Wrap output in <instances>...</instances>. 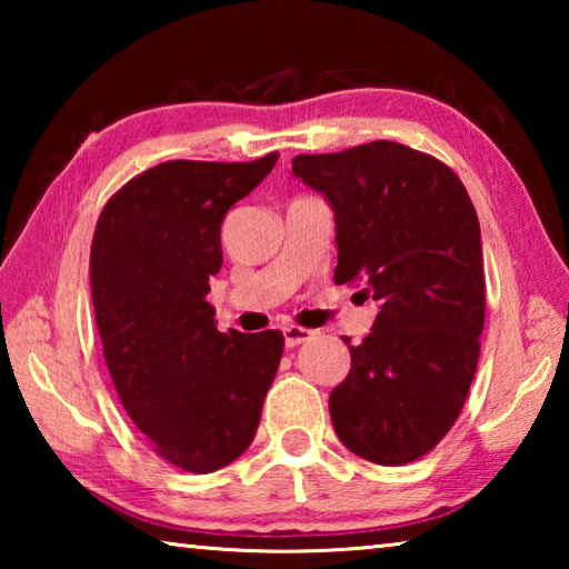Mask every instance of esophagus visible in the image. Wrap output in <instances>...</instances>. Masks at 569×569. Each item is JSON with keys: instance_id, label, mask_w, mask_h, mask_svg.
Returning a JSON list of instances; mask_svg holds the SVG:
<instances>
[{"instance_id": "esophagus-1", "label": "esophagus", "mask_w": 569, "mask_h": 569, "mask_svg": "<svg viewBox=\"0 0 569 569\" xmlns=\"http://www.w3.org/2000/svg\"><path fill=\"white\" fill-rule=\"evenodd\" d=\"M313 333H316V331H311V329H301V326H286V329H283V339H286V346H288V349H293V346H298V343L311 341V339H313Z\"/></svg>"}]
</instances>
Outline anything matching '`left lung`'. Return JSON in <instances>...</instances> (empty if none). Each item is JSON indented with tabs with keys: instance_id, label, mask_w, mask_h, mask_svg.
Instances as JSON below:
<instances>
[{
	"instance_id": "left-lung-1",
	"label": "left lung",
	"mask_w": 569,
	"mask_h": 569,
	"mask_svg": "<svg viewBox=\"0 0 569 569\" xmlns=\"http://www.w3.org/2000/svg\"><path fill=\"white\" fill-rule=\"evenodd\" d=\"M293 176L333 208L336 283L379 301L351 371L331 391L346 449L399 467L427 455L457 421L485 329L477 210L445 162L391 140L293 158Z\"/></svg>"
}]
</instances>
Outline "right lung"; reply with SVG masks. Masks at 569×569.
<instances>
[{
    "instance_id": "add662e5",
    "label": "right lung",
    "mask_w": 569,
    "mask_h": 569,
    "mask_svg": "<svg viewBox=\"0 0 569 569\" xmlns=\"http://www.w3.org/2000/svg\"><path fill=\"white\" fill-rule=\"evenodd\" d=\"M276 160L160 162L114 192L94 228L92 303L112 383L152 449L192 475L248 449L283 353L281 331L220 333L206 298L223 266L220 223Z\"/></svg>"
}]
</instances>
